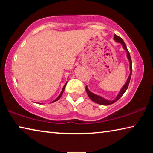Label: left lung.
<instances>
[{
    "label": "left lung",
    "instance_id": "left-lung-1",
    "mask_svg": "<svg viewBox=\"0 0 153 153\" xmlns=\"http://www.w3.org/2000/svg\"><path fill=\"white\" fill-rule=\"evenodd\" d=\"M114 40H115V42L121 44V45H122V46H123V48L126 51L127 58H128V61H129V71H130V73H129V76L128 77V79H127V80H126V83L124 84V85L122 86V88H121V90H120V92H119L118 94L116 96L115 99H113V100L106 99V98L102 97L101 96H99L98 94H94V93H93L91 91H90L88 88V86H86V92H87L89 98L92 100L93 102H95V103H97V104H98V105H109L113 104V103H114V102H115L116 101H117V100L120 99V98L121 97H122L123 94L126 91V90H127V88H128V87L129 86V82H130V79H131V72H132V64H131V60L130 55H129V51L128 50V48H127V46H126V44H125V42H124V41L123 40L122 38H121L120 37H119L118 36L115 34V35H114Z\"/></svg>",
    "mask_w": 153,
    "mask_h": 153
}]
</instances>
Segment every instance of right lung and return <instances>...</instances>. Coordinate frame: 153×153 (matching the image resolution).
Listing matches in <instances>:
<instances>
[{"label":"right lung","instance_id":"1","mask_svg":"<svg viewBox=\"0 0 153 153\" xmlns=\"http://www.w3.org/2000/svg\"><path fill=\"white\" fill-rule=\"evenodd\" d=\"M67 83V82L65 83V84L64 86H63V89H62V90H61V93H60V94H59V95L58 96L57 98H56V99H55V100H53V102H52V103H53V102H56V101H57L58 100H59V98H60L62 97V95H63V92H64V90H65V87H66ZM38 104H41V103H38Z\"/></svg>","mask_w":153,"mask_h":153}]
</instances>
